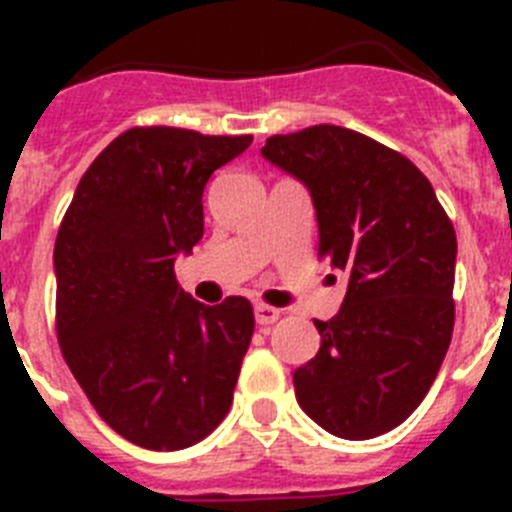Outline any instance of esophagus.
I'll return each instance as SVG.
<instances>
[{"label": "esophagus", "instance_id": "1", "mask_svg": "<svg viewBox=\"0 0 512 512\" xmlns=\"http://www.w3.org/2000/svg\"><path fill=\"white\" fill-rule=\"evenodd\" d=\"M253 318H256L259 325H271L274 320H279V310L269 305H256L253 307Z\"/></svg>", "mask_w": 512, "mask_h": 512}]
</instances>
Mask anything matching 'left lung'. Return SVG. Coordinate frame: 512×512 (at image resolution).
I'll return each mask as SVG.
<instances>
[{
  "mask_svg": "<svg viewBox=\"0 0 512 512\" xmlns=\"http://www.w3.org/2000/svg\"><path fill=\"white\" fill-rule=\"evenodd\" d=\"M261 156L310 192L320 256L348 274L320 351L295 369L300 408L348 441L392 431L431 390L454 330L456 233L413 161L338 125L274 135Z\"/></svg>",
  "mask_w": 512,
  "mask_h": 512,
  "instance_id": "left-lung-1",
  "label": "left lung"
}]
</instances>
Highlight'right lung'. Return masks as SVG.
<instances>
[{"label":"right lung","instance_id":"obj_1","mask_svg":"<svg viewBox=\"0 0 512 512\" xmlns=\"http://www.w3.org/2000/svg\"><path fill=\"white\" fill-rule=\"evenodd\" d=\"M251 135L133 128L81 176L53 248L58 343L102 420L151 451L202 441L228 415L251 302L215 307L174 277L205 233L202 192Z\"/></svg>","mask_w":512,"mask_h":512}]
</instances>
